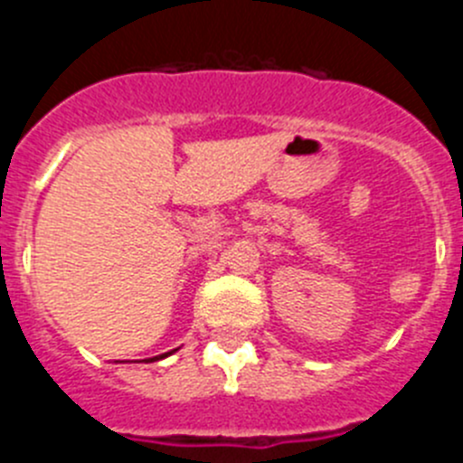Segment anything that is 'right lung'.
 I'll return each mask as SVG.
<instances>
[{
  "mask_svg": "<svg viewBox=\"0 0 463 463\" xmlns=\"http://www.w3.org/2000/svg\"><path fill=\"white\" fill-rule=\"evenodd\" d=\"M171 353H174V350H171ZM171 353H165V354H159V357H153V359H150V362H157V359H165V357H169Z\"/></svg>",
  "mask_w": 463,
  "mask_h": 463,
  "instance_id": "right-lung-1",
  "label": "right lung"
}]
</instances>
